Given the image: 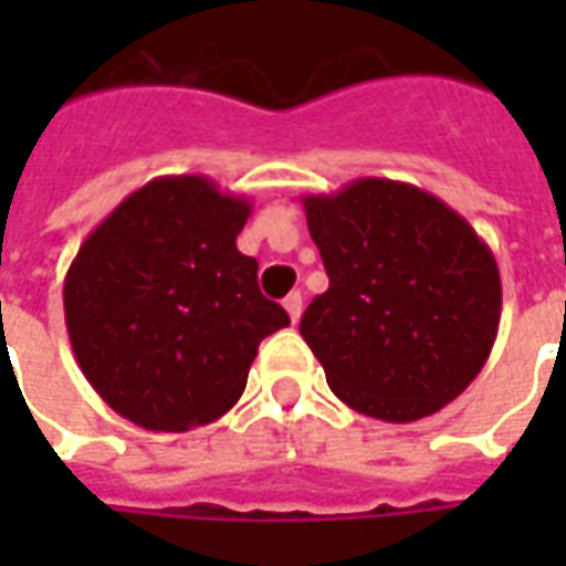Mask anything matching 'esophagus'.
<instances>
[{
	"label": "esophagus",
	"mask_w": 566,
	"mask_h": 566,
	"mask_svg": "<svg viewBox=\"0 0 566 566\" xmlns=\"http://www.w3.org/2000/svg\"><path fill=\"white\" fill-rule=\"evenodd\" d=\"M284 308H287V315H291V321H300V315H303V294L300 291H291V294L284 296Z\"/></svg>",
	"instance_id": "1"
}]
</instances>
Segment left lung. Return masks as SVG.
Wrapping results in <instances>:
<instances>
[{"label":"left lung","instance_id":"8db88e82","mask_svg":"<svg viewBox=\"0 0 566 566\" xmlns=\"http://www.w3.org/2000/svg\"><path fill=\"white\" fill-rule=\"evenodd\" d=\"M331 287L300 333L333 394L394 424L439 412L485 367L500 324V272L461 214L416 185L357 178L303 197Z\"/></svg>","mask_w":566,"mask_h":566}]
</instances>
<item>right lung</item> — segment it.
<instances>
[{"instance_id": "add662e5", "label": "right lung", "mask_w": 566, "mask_h": 566, "mask_svg": "<svg viewBox=\"0 0 566 566\" xmlns=\"http://www.w3.org/2000/svg\"><path fill=\"white\" fill-rule=\"evenodd\" d=\"M251 202L206 175L129 193L72 260L66 331L93 391L133 424L181 433L242 397L260 339L291 324L235 248Z\"/></svg>"}]
</instances>
